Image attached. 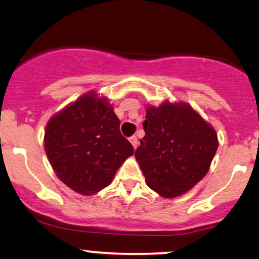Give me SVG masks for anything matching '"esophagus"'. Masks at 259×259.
I'll return each instance as SVG.
<instances>
[{
	"label": "esophagus",
	"instance_id": "1",
	"mask_svg": "<svg viewBox=\"0 0 259 259\" xmlns=\"http://www.w3.org/2000/svg\"><path fill=\"white\" fill-rule=\"evenodd\" d=\"M130 142H131V144H132L133 146V148H137L138 147V140H137V137H136V136H132V137H130Z\"/></svg>",
	"mask_w": 259,
	"mask_h": 259
}]
</instances>
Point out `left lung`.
I'll return each instance as SVG.
<instances>
[{
    "label": "left lung",
    "mask_w": 259,
    "mask_h": 259,
    "mask_svg": "<svg viewBox=\"0 0 259 259\" xmlns=\"http://www.w3.org/2000/svg\"><path fill=\"white\" fill-rule=\"evenodd\" d=\"M146 111V136L135 153L146 184L166 199L183 195L210 169L216 131L186 102L164 101Z\"/></svg>",
    "instance_id": "1"
}]
</instances>
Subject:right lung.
<instances>
[{
	"mask_svg": "<svg viewBox=\"0 0 259 259\" xmlns=\"http://www.w3.org/2000/svg\"><path fill=\"white\" fill-rule=\"evenodd\" d=\"M44 149L57 177L76 193L93 195L111 184L133 147L119 132L107 97L89 91L52 116Z\"/></svg>",
	"mask_w": 259,
	"mask_h": 259,
	"instance_id": "right-lung-1",
	"label": "right lung"
}]
</instances>
